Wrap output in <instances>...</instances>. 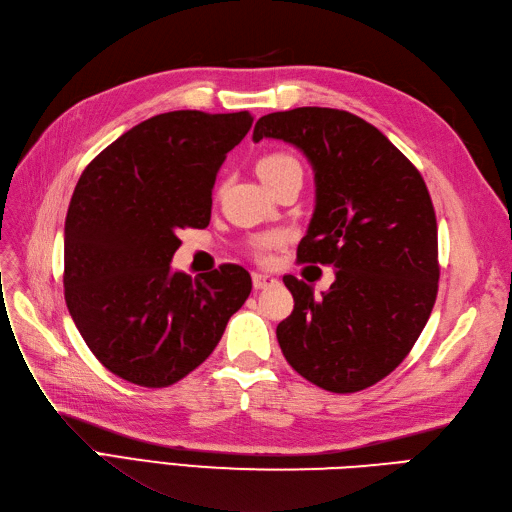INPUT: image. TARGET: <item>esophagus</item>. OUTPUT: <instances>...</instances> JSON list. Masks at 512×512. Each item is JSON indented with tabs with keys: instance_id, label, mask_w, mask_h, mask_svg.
<instances>
[{
	"instance_id": "esophagus-1",
	"label": "esophagus",
	"mask_w": 512,
	"mask_h": 512,
	"mask_svg": "<svg viewBox=\"0 0 512 512\" xmlns=\"http://www.w3.org/2000/svg\"><path fill=\"white\" fill-rule=\"evenodd\" d=\"M276 283H278V280L270 274H263V272L253 274V287L255 289H268V287H274Z\"/></svg>"
}]
</instances>
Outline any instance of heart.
Returning a JSON list of instances; mask_svg holds the SVG:
<instances>
[{"label": "heart", "instance_id": "heart-1", "mask_svg": "<svg viewBox=\"0 0 512 512\" xmlns=\"http://www.w3.org/2000/svg\"><path fill=\"white\" fill-rule=\"evenodd\" d=\"M291 161H295V159L289 157V155H268V157H263V159L257 163V174H259V178H261L266 172H270V170H274V168H280V166H285V163H291ZM278 242H280V236H278V234L266 236V238L259 240V249H270V246H274V244H278Z\"/></svg>", "mask_w": 512, "mask_h": 512}]
</instances>
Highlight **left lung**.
Returning <instances> with one entry per match:
<instances>
[{
	"label": "left lung",
	"instance_id": "obj_1",
	"mask_svg": "<svg viewBox=\"0 0 512 512\" xmlns=\"http://www.w3.org/2000/svg\"><path fill=\"white\" fill-rule=\"evenodd\" d=\"M293 144L315 172V212L298 246L336 280L321 298L285 276L293 312L276 327L285 359L334 393L361 391L398 368L438 293V227L419 170L385 134L336 108L261 117L253 140Z\"/></svg>",
	"mask_w": 512,
	"mask_h": 512
}]
</instances>
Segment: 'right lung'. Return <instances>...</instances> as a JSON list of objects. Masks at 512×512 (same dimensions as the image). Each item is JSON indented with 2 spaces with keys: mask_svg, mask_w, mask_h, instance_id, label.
Wrapping results in <instances>:
<instances>
[{
  "mask_svg": "<svg viewBox=\"0 0 512 512\" xmlns=\"http://www.w3.org/2000/svg\"><path fill=\"white\" fill-rule=\"evenodd\" d=\"M251 112L142 121L82 172L65 217V304L91 353L125 381L168 387L206 361L251 293L234 263L172 272L178 232L210 223L212 187Z\"/></svg>",
  "mask_w": 512,
  "mask_h": 512,
  "instance_id": "add662e5",
  "label": "right lung"
}]
</instances>
